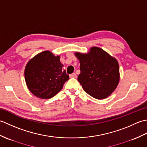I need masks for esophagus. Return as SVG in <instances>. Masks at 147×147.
I'll return each instance as SVG.
<instances>
[{"instance_id": "1", "label": "esophagus", "mask_w": 147, "mask_h": 147, "mask_svg": "<svg viewBox=\"0 0 147 147\" xmlns=\"http://www.w3.org/2000/svg\"><path fill=\"white\" fill-rule=\"evenodd\" d=\"M69 77L70 78H77V75L76 74V73H72L71 74H69Z\"/></svg>"}]
</instances>
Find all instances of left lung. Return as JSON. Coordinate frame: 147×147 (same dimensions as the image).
Instances as JSON below:
<instances>
[{"instance_id": "obj_1", "label": "left lung", "mask_w": 147, "mask_h": 147, "mask_svg": "<svg viewBox=\"0 0 147 147\" xmlns=\"http://www.w3.org/2000/svg\"><path fill=\"white\" fill-rule=\"evenodd\" d=\"M80 62L78 80L84 90L96 99L107 98L119 81V67L116 59L98 47H92L86 54L76 52Z\"/></svg>"}]
</instances>
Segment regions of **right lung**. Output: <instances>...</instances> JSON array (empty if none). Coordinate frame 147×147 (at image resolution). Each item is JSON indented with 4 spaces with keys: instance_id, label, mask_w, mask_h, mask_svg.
I'll return each mask as SVG.
<instances>
[{
    "instance_id": "obj_1",
    "label": "right lung",
    "mask_w": 147,
    "mask_h": 147,
    "mask_svg": "<svg viewBox=\"0 0 147 147\" xmlns=\"http://www.w3.org/2000/svg\"><path fill=\"white\" fill-rule=\"evenodd\" d=\"M63 67L60 57H55L51 52L37 54L28 62L24 70L30 91L40 98H51L55 96L69 78Z\"/></svg>"
}]
</instances>
